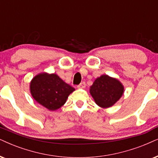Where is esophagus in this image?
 <instances>
[{
	"mask_svg": "<svg viewBox=\"0 0 158 158\" xmlns=\"http://www.w3.org/2000/svg\"><path fill=\"white\" fill-rule=\"evenodd\" d=\"M77 87H78V88H85V87H86V84L85 81H83V82L79 84Z\"/></svg>",
	"mask_w": 158,
	"mask_h": 158,
	"instance_id": "1",
	"label": "esophagus"
}]
</instances>
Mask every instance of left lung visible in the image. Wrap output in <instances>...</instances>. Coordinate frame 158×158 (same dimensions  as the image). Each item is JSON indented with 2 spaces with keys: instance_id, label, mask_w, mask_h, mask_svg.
<instances>
[{
  "instance_id": "obj_1",
  "label": "left lung",
  "mask_w": 158,
  "mask_h": 158,
  "mask_svg": "<svg viewBox=\"0 0 158 158\" xmlns=\"http://www.w3.org/2000/svg\"><path fill=\"white\" fill-rule=\"evenodd\" d=\"M123 86L118 80L107 75L98 78L90 87V94L99 106L110 107L120 98Z\"/></svg>"
}]
</instances>
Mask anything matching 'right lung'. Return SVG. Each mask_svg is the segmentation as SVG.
<instances>
[{"mask_svg":"<svg viewBox=\"0 0 158 158\" xmlns=\"http://www.w3.org/2000/svg\"><path fill=\"white\" fill-rule=\"evenodd\" d=\"M74 88L52 73H40L31 83V92L34 99L49 110H56L66 101Z\"/></svg>","mask_w":158,"mask_h":158,"instance_id":"right-lung-1","label":"right lung"}]
</instances>
